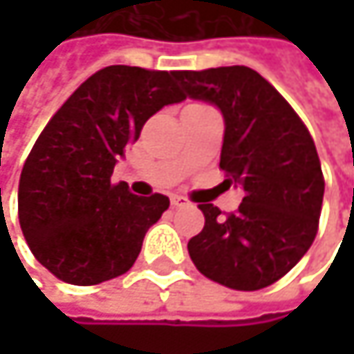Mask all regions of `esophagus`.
<instances>
[{"instance_id":"esophagus-1","label":"esophagus","mask_w":354,"mask_h":354,"mask_svg":"<svg viewBox=\"0 0 354 354\" xmlns=\"http://www.w3.org/2000/svg\"><path fill=\"white\" fill-rule=\"evenodd\" d=\"M170 201H172L174 207H188V205H190V201H188L186 196H180V194H172Z\"/></svg>"}]
</instances>
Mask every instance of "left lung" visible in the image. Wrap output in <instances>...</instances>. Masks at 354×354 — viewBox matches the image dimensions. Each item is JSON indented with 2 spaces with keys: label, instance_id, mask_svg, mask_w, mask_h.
I'll return each mask as SVG.
<instances>
[{
  "label": "left lung",
  "instance_id": "left-lung-1",
  "mask_svg": "<svg viewBox=\"0 0 354 354\" xmlns=\"http://www.w3.org/2000/svg\"><path fill=\"white\" fill-rule=\"evenodd\" d=\"M184 96L221 110L219 168L244 190L236 213L201 203L205 227L188 242L211 281L258 291L287 274L318 234L324 176L314 139L289 102L244 65L176 71Z\"/></svg>",
  "mask_w": 354,
  "mask_h": 354
}]
</instances>
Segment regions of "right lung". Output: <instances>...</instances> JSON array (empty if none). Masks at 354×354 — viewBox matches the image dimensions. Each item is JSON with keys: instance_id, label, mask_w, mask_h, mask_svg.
I'll list each match as a JSON object with an SVG mask.
<instances>
[{"instance_id": "1", "label": "right lung", "mask_w": 354, "mask_h": 354, "mask_svg": "<svg viewBox=\"0 0 354 354\" xmlns=\"http://www.w3.org/2000/svg\"><path fill=\"white\" fill-rule=\"evenodd\" d=\"M176 71L110 65L88 77L48 120L20 174L18 217L35 258L71 285L124 274L147 230L170 207L110 176L149 116L186 96Z\"/></svg>"}]
</instances>
